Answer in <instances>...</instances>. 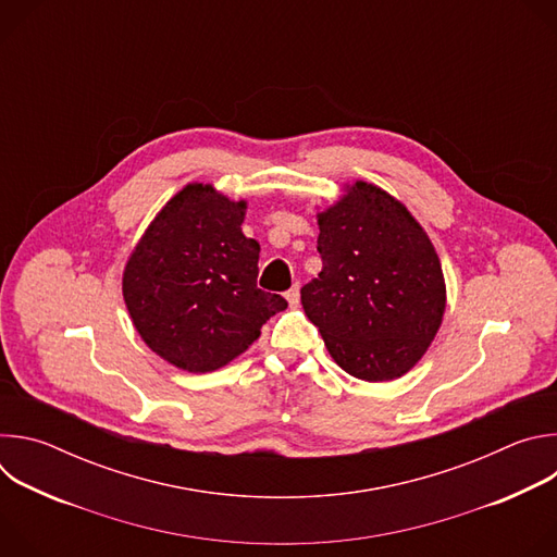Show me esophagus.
I'll return each instance as SVG.
<instances>
[{"label": "esophagus", "instance_id": "34e87169", "mask_svg": "<svg viewBox=\"0 0 557 557\" xmlns=\"http://www.w3.org/2000/svg\"><path fill=\"white\" fill-rule=\"evenodd\" d=\"M286 299H288L290 308H295V306L299 304V286H297V284H295L293 288H288V290H286Z\"/></svg>", "mask_w": 557, "mask_h": 557}]
</instances>
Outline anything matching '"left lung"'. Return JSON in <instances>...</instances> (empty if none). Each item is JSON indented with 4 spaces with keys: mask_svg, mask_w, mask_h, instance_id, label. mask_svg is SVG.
<instances>
[{
    "mask_svg": "<svg viewBox=\"0 0 557 557\" xmlns=\"http://www.w3.org/2000/svg\"><path fill=\"white\" fill-rule=\"evenodd\" d=\"M320 277L301 288V306L331 357L363 381L412 370L436 337L445 277L436 249L404 202L357 181L317 213Z\"/></svg>",
    "mask_w": 557,
    "mask_h": 557,
    "instance_id": "8db88e82",
    "label": "left lung"
}]
</instances>
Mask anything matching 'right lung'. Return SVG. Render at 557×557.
<instances>
[{
  "mask_svg": "<svg viewBox=\"0 0 557 557\" xmlns=\"http://www.w3.org/2000/svg\"><path fill=\"white\" fill-rule=\"evenodd\" d=\"M245 200L189 183L145 228L123 271V299L143 342L187 372L243 355L288 304L258 288L260 245L243 233Z\"/></svg>",
  "mask_w": 557,
  "mask_h": 557,
  "instance_id": "right-lung-1",
  "label": "right lung"
}]
</instances>
